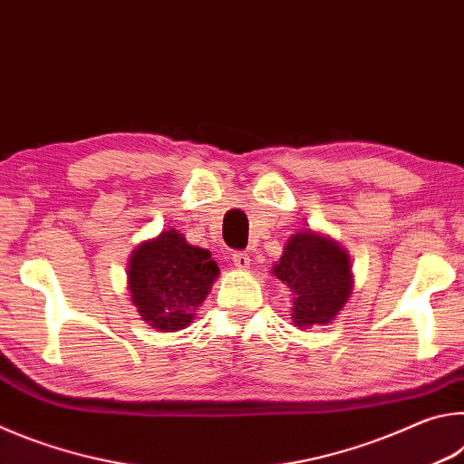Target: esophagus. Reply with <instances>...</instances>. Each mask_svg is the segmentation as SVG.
<instances>
[{
    "mask_svg": "<svg viewBox=\"0 0 464 464\" xmlns=\"http://www.w3.org/2000/svg\"><path fill=\"white\" fill-rule=\"evenodd\" d=\"M233 264L237 266L239 270H246V268H249L251 260H249V254H247V251H235V254H233Z\"/></svg>",
    "mask_w": 464,
    "mask_h": 464,
    "instance_id": "1",
    "label": "esophagus"
}]
</instances>
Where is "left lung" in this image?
Segmentation results:
<instances>
[{
	"label": "left lung",
	"instance_id": "left-lung-1",
	"mask_svg": "<svg viewBox=\"0 0 464 464\" xmlns=\"http://www.w3.org/2000/svg\"><path fill=\"white\" fill-rule=\"evenodd\" d=\"M350 257L335 241L313 231L290 237L274 274L293 290L298 327L332 324L352 295Z\"/></svg>",
	"mask_w": 464,
	"mask_h": 464
}]
</instances>
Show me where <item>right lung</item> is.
<instances>
[{"label": "right lung", "mask_w": 464, "mask_h": 464, "mask_svg": "<svg viewBox=\"0 0 464 464\" xmlns=\"http://www.w3.org/2000/svg\"><path fill=\"white\" fill-rule=\"evenodd\" d=\"M217 276L218 266L210 251L188 246L178 231H163L132 254L129 290L143 321L176 332L192 324L194 309Z\"/></svg>", "instance_id": "right-lung-1"}]
</instances>
